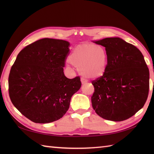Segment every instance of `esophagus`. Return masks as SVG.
<instances>
[{"label": "esophagus", "instance_id": "34e87169", "mask_svg": "<svg viewBox=\"0 0 154 154\" xmlns=\"http://www.w3.org/2000/svg\"><path fill=\"white\" fill-rule=\"evenodd\" d=\"M81 82H82V84H85V83H87V80H86V79H85L84 78H81Z\"/></svg>", "mask_w": 154, "mask_h": 154}]
</instances>
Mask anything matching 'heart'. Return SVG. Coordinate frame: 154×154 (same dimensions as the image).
<instances>
[{
  "instance_id": "obj_1",
  "label": "heart",
  "mask_w": 154,
  "mask_h": 154,
  "mask_svg": "<svg viewBox=\"0 0 154 154\" xmlns=\"http://www.w3.org/2000/svg\"><path fill=\"white\" fill-rule=\"evenodd\" d=\"M69 61L80 69L83 76L96 79L102 76L105 73L108 55L102 46L83 44L73 49L69 57Z\"/></svg>"
}]
</instances>
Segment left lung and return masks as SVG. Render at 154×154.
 I'll return each instance as SVG.
<instances>
[{
    "label": "left lung",
    "instance_id": "left-lung-1",
    "mask_svg": "<svg viewBox=\"0 0 154 154\" xmlns=\"http://www.w3.org/2000/svg\"><path fill=\"white\" fill-rule=\"evenodd\" d=\"M94 42L105 48L108 62L103 75L92 82L93 109L106 120L127 119L143 108L148 96L150 74L143 55L118 37Z\"/></svg>",
    "mask_w": 154,
    "mask_h": 154
}]
</instances>
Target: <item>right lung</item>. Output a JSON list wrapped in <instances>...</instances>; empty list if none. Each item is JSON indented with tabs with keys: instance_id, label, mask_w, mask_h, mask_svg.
<instances>
[{
	"instance_id": "right-lung-1",
	"label": "right lung",
	"mask_w": 154,
	"mask_h": 154,
	"mask_svg": "<svg viewBox=\"0 0 154 154\" xmlns=\"http://www.w3.org/2000/svg\"><path fill=\"white\" fill-rule=\"evenodd\" d=\"M69 42L42 38L27 45L17 55L8 78L9 95L13 105L36 123L62 118L72 96L80 89V76L64 75Z\"/></svg>"
}]
</instances>
